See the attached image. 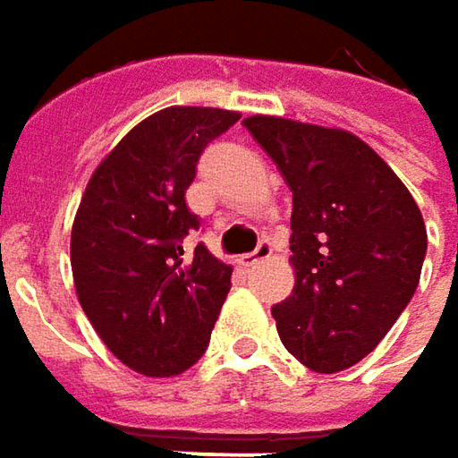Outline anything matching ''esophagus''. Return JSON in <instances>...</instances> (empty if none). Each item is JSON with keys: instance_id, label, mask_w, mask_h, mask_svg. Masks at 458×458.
Returning a JSON list of instances; mask_svg holds the SVG:
<instances>
[{"instance_id": "obj_1", "label": "esophagus", "mask_w": 458, "mask_h": 458, "mask_svg": "<svg viewBox=\"0 0 458 458\" xmlns=\"http://www.w3.org/2000/svg\"><path fill=\"white\" fill-rule=\"evenodd\" d=\"M271 253H274L271 243H268V241H261V243H259V249L250 250V253H243V256L238 259V264H241V267H253V264H259V261L268 259Z\"/></svg>"}]
</instances>
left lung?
Wrapping results in <instances>:
<instances>
[{
  "label": "left lung",
  "instance_id": "1",
  "mask_svg": "<svg viewBox=\"0 0 458 458\" xmlns=\"http://www.w3.org/2000/svg\"><path fill=\"white\" fill-rule=\"evenodd\" d=\"M243 125L292 190L294 289L271 308L279 338L312 371H344L412 300L428 249L423 215L353 132L268 114Z\"/></svg>",
  "mask_w": 458,
  "mask_h": 458
}]
</instances>
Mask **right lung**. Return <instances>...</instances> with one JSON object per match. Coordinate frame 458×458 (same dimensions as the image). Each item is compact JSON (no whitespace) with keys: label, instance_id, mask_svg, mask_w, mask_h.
I'll return each instance as SVG.
<instances>
[{"label":"right lung","instance_id":"right-lung-1","mask_svg":"<svg viewBox=\"0 0 458 458\" xmlns=\"http://www.w3.org/2000/svg\"><path fill=\"white\" fill-rule=\"evenodd\" d=\"M241 120L215 107L146 117L91 174L71 228V271L97 335L138 374L174 377L205 353L233 267L184 238L199 230L184 194L197 161Z\"/></svg>","mask_w":458,"mask_h":458}]
</instances>
